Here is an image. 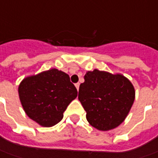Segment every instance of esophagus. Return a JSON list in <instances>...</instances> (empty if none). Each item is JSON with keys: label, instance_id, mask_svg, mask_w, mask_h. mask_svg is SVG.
Returning a JSON list of instances; mask_svg holds the SVG:
<instances>
[{"label": "esophagus", "instance_id": "obj_1", "mask_svg": "<svg viewBox=\"0 0 158 158\" xmlns=\"http://www.w3.org/2000/svg\"><path fill=\"white\" fill-rule=\"evenodd\" d=\"M75 85H76V89H77V90H78V89H79V87H80V83H79V82H77V83H76Z\"/></svg>", "mask_w": 158, "mask_h": 158}]
</instances>
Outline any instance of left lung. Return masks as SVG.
Listing matches in <instances>:
<instances>
[{
	"instance_id": "1",
	"label": "left lung",
	"mask_w": 158,
	"mask_h": 158,
	"mask_svg": "<svg viewBox=\"0 0 158 158\" xmlns=\"http://www.w3.org/2000/svg\"><path fill=\"white\" fill-rule=\"evenodd\" d=\"M135 98L134 85L127 77L98 69L86 72L78 94L88 122L100 131L112 130L121 124Z\"/></svg>"
}]
</instances>
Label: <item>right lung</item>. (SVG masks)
<instances>
[{
	"label": "right lung",
	"instance_id": "right-lung-1",
	"mask_svg": "<svg viewBox=\"0 0 158 158\" xmlns=\"http://www.w3.org/2000/svg\"><path fill=\"white\" fill-rule=\"evenodd\" d=\"M18 94L28 117L50 127L62 119L68 106L77 97V89L68 74L51 69L25 77L18 86Z\"/></svg>",
	"mask_w": 158,
	"mask_h": 158
}]
</instances>
